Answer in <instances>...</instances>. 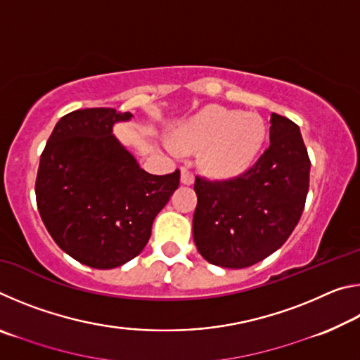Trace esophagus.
Instances as JSON below:
<instances>
[{
  "label": "esophagus",
  "mask_w": 360,
  "mask_h": 360,
  "mask_svg": "<svg viewBox=\"0 0 360 360\" xmlns=\"http://www.w3.org/2000/svg\"><path fill=\"white\" fill-rule=\"evenodd\" d=\"M193 181H195V178H193L192 172H188L187 168H181V182H182V184L191 186V184H193Z\"/></svg>",
  "instance_id": "esophagus-1"
}]
</instances>
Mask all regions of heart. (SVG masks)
Returning <instances> with one entry per match:
<instances>
[{
    "label": "heart",
    "mask_w": 360,
    "mask_h": 360,
    "mask_svg": "<svg viewBox=\"0 0 360 360\" xmlns=\"http://www.w3.org/2000/svg\"><path fill=\"white\" fill-rule=\"evenodd\" d=\"M266 136L264 119L255 112H240L224 106H210L178 129L167 148L202 150V167L214 178H231L245 172L257 157Z\"/></svg>",
    "instance_id": "heart-1"
}]
</instances>
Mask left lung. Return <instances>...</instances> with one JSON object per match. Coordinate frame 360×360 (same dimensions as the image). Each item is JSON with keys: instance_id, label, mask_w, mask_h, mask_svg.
Instances as JSON below:
<instances>
[{"instance_id": "obj_1", "label": "left lung", "mask_w": 360, "mask_h": 360, "mask_svg": "<svg viewBox=\"0 0 360 360\" xmlns=\"http://www.w3.org/2000/svg\"><path fill=\"white\" fill-rule=\"evenodd\" d=\"M270 146L229 181L195 179L193 241L210 264L246 268L278 251L300 221L309 187V157L298 125L271 114Z\"/></svg>"}]
</instances>
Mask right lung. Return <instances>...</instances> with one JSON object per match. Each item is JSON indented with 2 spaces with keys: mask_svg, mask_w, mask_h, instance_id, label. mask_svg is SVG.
<instances>
[{
  "mask_svg": "<svg viewBox=\"0 0 360 360\" xmlns=\"http://www.w3.org/2000/svg\"><path fill=\"white\" fill-rule=\"evenodd\" d=\"M131 117L112 108L63 115L36 176V203L53 241L98 270L124 265L143 251L155 216L179 186V169L149 174L112 135L114 124Z\"/></svg>",
  "mask_w": 360,
  "mask_h": 360,
  "instance_id": "obj_1",
  "label": "right lung"
}]
</instances>
